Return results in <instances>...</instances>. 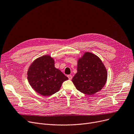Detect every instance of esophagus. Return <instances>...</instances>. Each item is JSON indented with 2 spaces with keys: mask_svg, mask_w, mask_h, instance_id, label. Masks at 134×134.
I'll return each instance as SVG.
<instances>
[{
  "mask_svg": "<svg viewBox=\"0 0 134 134\" xmlns=\"http://www.w3.org/2000/svg\"><path fill=\"white\" fill-rule=\"evenodd\" d=\"M67 76H68V78L69 80H71L72 79V76L71 75H68Z\"/></svg>",
  "mask_w": 134,
  "mask_h": 134,
  "instance_id": "34e87169",
  "label": "esophagus"
}]
</instances>
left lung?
<instances>
[{"mask_svg":"<svg viewBox=\"0 0 134 134\" xmlns=\"http://www.w3.org/2000/svg\"><path fill=\"white\" fill-rule=\"evenodd\" d=\"M107 78V69L100 59L92 53L85 52L78 60L77 73L72 82L81 93L92 95L103 88Z\"/></svg>","mask_w":134,"mask_h":134,"instance_id":"left-lung-1","label":"left lung"}]
</instances>
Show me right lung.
Listing matches in <instances>:
<instances>
[{"label": "right lung", "mask_w": 134, "mask_h": 134, "mask_svg": "<svg viewBox=\"0 0 134 134\" xmlns=\"http://www.w3.org/2000/svg\"><path fill=\"white\" fill-rule=\"evenodd\" d=\"M55 61L49 55L35 59L28 68L27 80L31 87L43 96H51L60 90L68 78L55 67Z\"/></svg>", "instance_id": "right-lung-1"}]
</instances>
